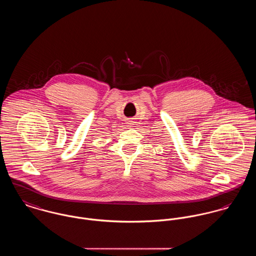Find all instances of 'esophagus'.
<instances>
[{
	"label": "esophagus",
	"instance_id": "34e87169",
	"mask_svg": "<svg viewBox=\"0 0 256 256\" xmlns=\"http://www.w3.org/2000/svg\"><path fill=\"white\" fill-rule=\"evenodd\" d=\"M133 122H134V121H132V120H129V121H128V123H127V124H128V125H129V126H131V125H133Z\"/></svg>",
	"mask_w": 256,
	"mask_h": 256
}]
</instances>
